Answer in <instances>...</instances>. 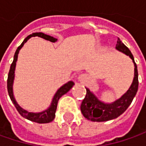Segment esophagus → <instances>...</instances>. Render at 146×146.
<instances>
[{
	"mask_svg": "<svg viewBox=\"0 0 146 146\" xmlns=\"http://www.w3.org/2000/svg\"><path fill=\"white\" fill-rule=\"evenodd\" d=\"M78 79H79L80 81H84V80H85V76H84V75H80V76H79Z\"/></svg>",
	"mask_w": 146,
	"mask_h": 146,
	"instance_id": "obj_1",
	"label": "esophagus"
}]
</instances>
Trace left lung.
<instances>
[{"label": "left lung", "mask_w": 146, "mask_h": 146, "mask_svg": "<svg viewBox=\"0 0 146 146\" xmlns=\"http://www.w3.org/2000/svg\"><path fill=\"white\" fill-rule=\"evenodd\" d=\"M116 49L129 56L134 63V78L132 85L119 99L112 103H104L86 88V96L82 102L80 110L83 115L93 122H104L116 119L122 115L132 103L138 89V71L133 55L128 48L125 46L119 39L116 44Z\"/></svg>", "instance_id": "8db88e82"}]
</instances>
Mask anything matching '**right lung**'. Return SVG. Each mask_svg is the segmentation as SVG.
Wrapping results in <instances>:
<instances>
[{
  "mask_svg": "<svg viewBox=\"0 0 146 146\" xmlns=\"http://www.w3.org/2000/svg\"><path fill=\"white\" fill-rule=\"evenodd\" d=\"M33 36H38L43 38L46 40H49L51 42H56L58 40L56 38L53 36H50L48 35L44 34L42 32H36V33H32L31 35L28 36L25 38V40L23 41V43L20 44L18 47L16 52L14 53V61L12 62V64L10 66V69L9 71L8 75V80H7V89H8V93L9 98L11 99L12 102L14 103L15 108L19 111L20 115H22L23 118H25L28 120L35 122V123H50L53 120V119L55 118V112L57 110V106H58V102L60 98L67 93L70 90L71 88L73 87V85L75 84L73 81L67 82L66 84H65L64 85H62L61 88H59L58 91L53 96L52 102L50 104L49 107L48 109L41 111V112H38V113H33V112H29L26 110L23 109L20 106L19 104L17 103L16 100L14 97V93H13V84H14V70H15V66H16V62L18 60V54L19 53V50L23 46V44H25L31 37Z\"/></svg>",
  "mask_w": 146,
  "mask_h": 146,
  "instance_id": "add662e5",
  "label": "right lung"
}]
</instances>
